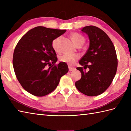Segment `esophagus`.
Segmentation results:
<instances>
[{
	"mask_svg": "<svg viewBox=\"0 0 131 131\" xmlns=\"http://www.w3.org/2000/svg\"><path fill=\"white\" fill-rule=\"evenodd\" d=\"M69 71H73L75 70V68L73 67H71L70 66H69Z\"/></svg>",
	"mask_w": 131,
	"mask_h": 131,
	"instance_id": "obj_1",
	"label": "esophagus"
}]
</instances>
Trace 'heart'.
<instances>
[{"mask_svg": "<svg viewBox=\"0 0 131 131\" xmlns=\"http://www.w3.org/2000/svg\"><path fill=\"white\" fill-rule=\"evenodd\" d=\"M71 37L73 42L76 46L79 44H83L84 43L85 39L84 37L78 33H73L71 35ZM61 37H58L52 41V47L56 52L59 50V43ZM79 56L78 54H63L60 57V60L61 62H66L70 65H73L76 62V61L79 59Z\"/></svg>", "mask_w": 131, "mask_h": 131, "instance_id": "1", "label": "heart"}]
</instances>
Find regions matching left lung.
Listing matches in <instances>:
<instances>
[{
  "mask_svg": "<svg viewBox=\"0 0 131 131\" xmlns=\"http://www.w3.org/2000/svg\"><path fill=\"white\" fill-rule=\"evenodd\" d=\"M88 36L90 46L79 61L83 67H78L81 79L75 83L80 92L88 96L101 94L112 83L118 67L114 46L110 38L99 27L87 26L82 29ZM88 68L89 71L86 72Z\"/></svg>",
  "mask_w": 131,
  "mask_h": 131,
  "instance_id": "left-lung-1",
  "label": "left lung"
}]
</instances>
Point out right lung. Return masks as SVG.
<instances>
[{
	"mask_svg": "<svg viewBox=\"0 0 131 131\" xmlns=\"http://www.w3.org/2000/svg\"><path fill=\"white\" fill-rule=\"evenodd\" d=\"M66 31L35 27L16 45L13 56L14 71L22 87L32 95L41 97L52 92L68 72L66 63L55 65L57 57L52 47V41Z\"/></svg>",
	"mask_w": 131,
	"mask_h": 131,
	"instance_id": "obj_1",
	"label": "right lung"
}]
</instances>
